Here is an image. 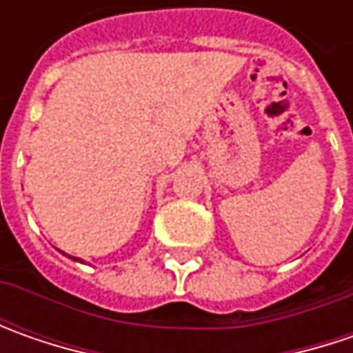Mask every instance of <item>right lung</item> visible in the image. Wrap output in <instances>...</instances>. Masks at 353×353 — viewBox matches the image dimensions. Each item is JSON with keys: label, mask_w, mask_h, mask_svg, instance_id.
<instances>
[{"label": "right lung", "mask_w": 353, "mask_h": 353, "mask_svg": "<svg viewBox=\"0 0 353 353\" xmlns=\"http://www.w3.org/2000/svg\"><path fill=\"white\" fill-rule=\"evenodd\" d=\"M62 255H66V257H68V259H72V261H80V263H82V259H80V257H72V255H68V253H64V251H61Z\"/></svg>", "instance_id": "obj_1"}]
</instances>
